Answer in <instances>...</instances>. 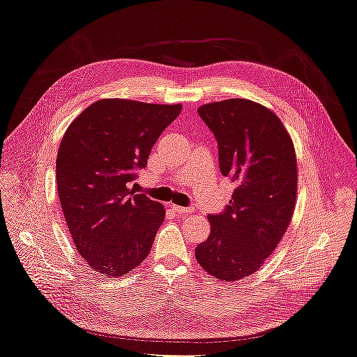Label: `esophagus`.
<instances>
[{
	"label": "esophagus",
	"instance_id": "34e87169",
	"mask_svg": "<svg viewBox=\"0 0 357 357\" xmlns=\"http://www.w3.org/2000/svg\"><path fill=\"white\" fill-rule=\"evenodd\" d=\"M172 210H174L177 214H190L193 213V207H180V205H172Z\"/></svg>",
	"mask_w": 357,
	"mask_h": 357
}]
</instances>
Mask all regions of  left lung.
<instances>
[{"label": "left lung", "mask_w": 357, "mask_h": 357, "mask_svg": "<svg viewBox=\"0 0 357 357\" xmlns=\"http://www.w3.org/2000/svg\"><path fill=\"white\" fill-rule=\"evenodd\" d=\"M219 144V167L236 183L229 205L210 214L195 256L210 275L238 282L256 273L287 231L298 195L295 146L278 116L243 98L198 109Z\"/></svg>", "instance_id": "1"}]
</instances>
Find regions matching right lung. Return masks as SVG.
Instances as JSON below:
<instances>
[{"label": "right lung", "instance_id": "right-lung-1", "mask_svg": "<svg viewBox=\"0 0 357 357\" xmlns=\"http://www.w3.org/2000/svg\"><path fill=\"white\" fill-rule=\"evenodd\" d=\"M181 104L104 98L67 128L58 149L56 185L63 218L83 261L109 278L149 256L165 208L129 189Z\"/></svg>", "mask_w": 357, "mask_h": 357}]
</instances>
